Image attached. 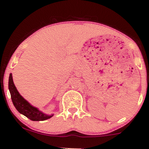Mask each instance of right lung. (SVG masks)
Returning <instances> with one entry per match:
<instances>
[{
  "label": "right lung",
  "instance_id": "right-lung-1",
  "mask_svg": "<svg viewBox=\"0 0 149 149\" xmlns=\"http://www.w3.org/2000/svg\"><path fill=\"white\" fill-rule=\"evenodd\" d=\"M8 88L11 95V99L15 107L22 115L25 116L29 119L33 121H42L50 118L52 115H47L39 110L36 107H33L28 101H26L19 94L14 84L13 75L10 73L8 82Z\"/></svg>",
  "mask_w": 149,
  "mask_h": 149
}]
</instances>
